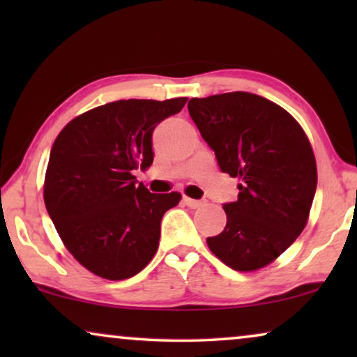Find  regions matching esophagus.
Listing matches in <instances>:
<instances>
[{
	"label": "esophagus",
	"mask_w": 357,
	"mask_h": 357,
	"mask_svg": "<svg viewBox=\"0 0 357 357\" xmlns=\"http://www.w3.org/2000/svg\"><path fill=\"white\" fill-rule=\"evenodd\" d=\"M183 203L187 204L188 208H192V209H197L199 206H203L202 199H193V198H188V197H183Z\"/></svg>",
	"instance_id": "34e87169"
}]
</instances>
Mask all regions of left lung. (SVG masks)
<instances>
[{"mask_svg":"<svg viewBox=\"0 0 357 357\" xmlns=\"http://www.w3.org/2000/svg\"><path fill=\"white\" fill-rule=\"evenodd\" d=\"M188 112L224 174L238 177L227 224L208 247L229 268L253 271L281 255L304 231L317 190V164L301 125L250 92L192 99Z\"/></svg>","mask_w":357,"mask_h":357,"instance_id":"obj_1","label":"left lung"}]
</instances>
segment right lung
Wrapping results in <instances>:
<instances>
[{
  "instance_id": "add662e5",
  "label": "right lung",
  "mask_w": 357,
  "mask_h": 357,
  "mask_svg": "<svg viewBox=\"0 0 357 357\" xmlns=\"http://www.w3.org/2000/svg\"><path fill=\"white\" fill-rule=\"evenodd\" d=\"M185 104L187 97L110 102L56 136L43 199L63 243L94 275L128 280L158 252L164 213L182 195L151 193L133 170L153 164L154 128Z\"/></svg>"
}]
</instances>
